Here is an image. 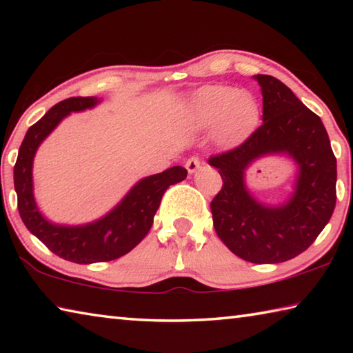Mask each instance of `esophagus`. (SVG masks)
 <instances>
[{
	"label": "esophagus",
	"instance_id": "34e87169",
	"mask_svg": "<svg viewBox=\"0 0 353 353\" xmlns=\"http://www.w3.org/2000/svg\"><path fill=\"white\" fill-rule=\"evenodd\" d=\"M185 168H187L188 174H194V172L201 168L199 157H190L187 162H185Z\"/></svg>",
	"mask_w": 353,
	"mask_h": 353
}]
</instances>
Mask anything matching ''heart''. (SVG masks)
<instances>
[{
  "instance_id": "obj_1",
  "label": "heart",
  "mask_w": 353,
  "mask_h": 353,
  "mask_svg": "<svg viewBox=\"0 0 353 353\" xmlns=\"http://www.w3.org/2000/svg\"><path fill=\"white\" fill-rule=\"evenodd\" d=\"M193 115L201 126L216 123V137L221 141H229L252 126L259 109L246 92H235L225 85H208L196 93Z\"/></svg>"
}]
</instances>
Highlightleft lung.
I'll list each match as a JSON object with an SVG mask.
<instances>
[{
  "label": "left lung",
  "mask_w": 353,
  "mask_h": 353,
  "mask_svg": "<svg viewBox=\"0 0 353 353\" xmlns=\"http://www.w3.org/2000/svg\"><path fill=\"white\" fill-rule=\"evenodd\" d=\"M255 79L263 94V123L240 146L208 159L223 179L210 208L221 241L240 259L265 265L302 254L330 221L336 157L316 113L276 77L256 74ZM280 152L298 163L296 187L285 205L270 208L250 196L243 170L261 154Z\"/></svg>",
  "instance_id": "obj_1"
}]
</instances>
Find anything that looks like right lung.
I'll return each instance as SVG.
<instances>
[{"label":"right lung","instance_id":"right-lung-1","mask_svg":"<svg viewBox=\"0 0 353 353\" xmlns=\"http://www.w3.org/2000/svg\"><path fill=\"white\" fill-rule=\"evenodd\" d=\"M98 103V98L94 97H77L52 105L43 118L28 129L14 166L19 212L28 230L51 252L79 265L117 260L130 252L148 235L165 191L170 185L182 182L187 177V170L182 166H172L137 182L112 212L94 223L83 225L50 223L39 212L34 199L32 162L35 151L71 112L92 109Z\"/></svg>","mask_w":353,"mask_h":353}]
</instances>
